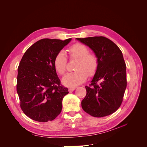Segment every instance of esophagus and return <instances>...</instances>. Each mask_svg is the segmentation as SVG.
I'll use <instances>...</instances> for the list:
<instances>
[{"instance_id": "esophagus-1", "label": "esophagus", "mask_w": 147, "mask_h": 147, "mask_svg": "<svg viewBox=\"0 0 147 147\" xmlns=\"http://www.w3.org/2000/svg\"><path fill=\"white\" fill-rule=\"evenodd\" d=\"M75 89H76V88H75V87H73V88H70L69 89V91H73L75 90Z\"/></svg>"}]
</instances>
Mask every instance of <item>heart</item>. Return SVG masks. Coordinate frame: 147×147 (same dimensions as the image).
Returning <instances> with one entry per match:
<instances>
[{"instance_id":"heart-1","label":"heart","mask_w":147,"mask_h":147,"mask_svg":"<svg viewBox=\"0 0 147 147\" xmlns=\"http://www.w3.org/2000/svg\"><path fill=\"white\" fill-rule=\"evenodd\" d=\"M68 51L71 59H77L74 72L68 73L63 78L62 82L65 86H75L83 83L89 76H93L98 69L99 59L96 54L90 53L88 48L82 43H77L69 48ZM67 58L63 51L56 55L54 67L59 75H64L66 71Z\"/></svg>"}]
</instances>
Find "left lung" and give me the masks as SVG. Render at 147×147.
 I'll list each match as a JSON object with an SVG mask.
<instances>
[{"label":"left lung","instance_id":"8db88e82","mask_svg":"<svg viewBox=\"0 0 147 147\" xmlns=\"http://www.w3.org/2000/svg\"><path fill=\"white\" fill-rule=\"evenodd\" d=\"M77 39L90 47L99 59L91 83L85 86L86 95L82 101V108L94 117L108 116L121 106L127 86L126 65L122 52L103 36Z\"/></svg>","mask_w":147,"mask_h":147}]
</instances>
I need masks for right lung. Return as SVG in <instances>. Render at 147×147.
Returning a JSON list of instances; mask_svg holds the SVG:
<instances>
[{"instance_id":"obj_1","label":"right lung","mask_w":147,"mask_h":147,"mask_svg":"<svg viewBox=\"0 0 147 147\" xmlns=\"http://www.w3.org/2000/svg\"><path fill=\"white\" fill-rule=\"evenodd\" d=\"M70 40H40L26 50L20 61L16 91L21 110L34 121H52L61 112L62 101L69 92L61 84L54 59Z\"/></svg>"}]
</instances>
